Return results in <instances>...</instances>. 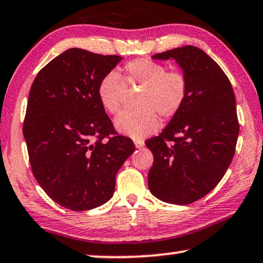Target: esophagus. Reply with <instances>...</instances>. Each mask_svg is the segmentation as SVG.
<instances>
[{"label": "esophagus", "instance_id": "1", "mask_svg": "<svg viewBox=\"0 0 263 263\" xmlns=\"http://www.w3.org/2000/svg\"><path fill=\"white\" fill-rule=\"evenodd\" d=\"M135 145H136V147L137 148H140V147H143L144 146V140L143 139H135Z\"/></svg>", "mask_w": 263, "mask_h": 263}]
</instances>
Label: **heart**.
Returning a JSON list of instances; mask_svg holds the SVG:
<instances>
[{
    "label": "heart",
    "instance_id": "b5f03b06",
    "mask_svg": "<svg viewBox=\"0 0 263 263\" xmlns=\"http://www.w3.org/2000/svg\"><path fill=\"white\" fill-rule=\"evenodd\" d=\"M166 67L150 59H137L124 66V77L111 70L98 84L101 106L111 115L121 107L125 84L138 85L142 92L137 99V109L121 112L115 120L116 128L133 139H142L159 126V116L171 118L183 106L187 81L181 72H166Z\"/></svg>",
    "mask_w": 263,
    "mask_h": 263
}]
</instances>
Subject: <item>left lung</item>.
<instances>
[{"instance_id": "8db88e82", "label": "left lung", "mask_w": 263, "mask_h": 263, "mask_svg": "<svg viewBox=\"0 0 263 263\" xmlns=\"http://www.w3.org/2000/svg\"><path fill=\"white\" fill-rule=\"evenodd\" d=\"M152 59L177 62L187 92L169 125L145 143L154 154L147 185L160 201L190 204L209 194L232 163L238 136L236 100L228 77L197 47H178Z\"/></svg>"}]
</instances>
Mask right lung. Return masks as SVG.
Returning a JSON list of instances; mask_svg holds the SVG:
<instances>
[{
    "label": "right lung",
    "instance_id": "right-lung-1",
    "mask_svg": "<svg viewBox=\"0 0 263 263\" xmlns=\"http://www.w3.org/2000/svg\"><path fill=\"white\" fill-rule=\"evenodd\" d=\"M123 58L69 48L30 87L23 124L34 177L61 206L89 210L111 199L116 175L135 151L116 135L98 98V84Z\"/></svg>",
    "mask_w": 263,
    "mask_h": 263
}]
</instances>
